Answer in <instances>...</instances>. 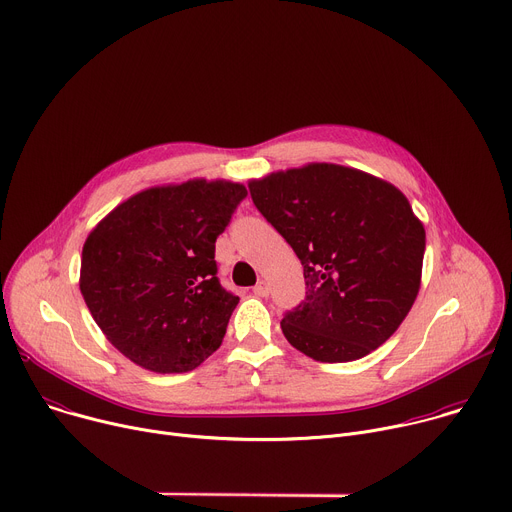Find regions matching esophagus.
<instances>
[{"instance_id": "1", "label": "esophagus", "mask_w": 512, "mask_h": 512, "mask_svg": "<svg viewBox=\"0 0 512 512\" xmlns=\"http://www.w3.org/2000/svg\"><path fill=\"white\" fill-rule=\"evenodd\" d=\"M253 294L257 298H267L269 296V285L265 281H259L255 287H253Z\"/></svg>"}]
</instances>
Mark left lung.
Here are the masks:
<instances>
[{"mask_svg":"<svg viewBox=\"0 0 512 512\" xmlns=\"http://www.w3.org/2000/svg\"><path fill=\"white\" fill-rule=\"evenodd\" d=\"M249 192L304 267L306 300L281 320L287 342L320 362H350L389 340L417 298L425 251L403 192L336 164L275 172Z\"/></svg>","mask_w":512,"mask_h":512,"instance_id":"left-lung-1","label":"left lung"}]
</instances>
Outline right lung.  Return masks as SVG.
I'll return each mask as SVG.
<instances>
[{
    "instance_id": "1",
    "label": "right lung",
    "mask_w": 512,
    "mask_h": 512,
    "mask_svg": "<svg viewBox=\"0 0 512 512\" xmlns=\"http://www.w3.org/2000/svg\"><path fill=\"white\" fill-rule=\"evenodd\" d=\"M243 184L190 180L148 188L91 231L81 294L107 340L154 373H188L221 346L239 298L216 277L214 243Z\"/></svg>"
}]
</instances>
